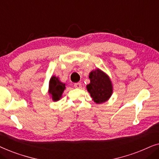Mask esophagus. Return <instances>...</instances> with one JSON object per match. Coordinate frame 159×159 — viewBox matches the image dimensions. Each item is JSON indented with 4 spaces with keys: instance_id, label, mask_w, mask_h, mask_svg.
I'll return each instance as SVG.
<instances>
[{
    "instance_id": "1",
    "label": "esophagus",
    "mask_w": 159,
    "mask_h": 159,
    "mask_svg": "<svg viewBox=\"0 0 159 159\" xmlns=\"http://www.w3.org/2000/svg\"><path fill=\"white\" fill-rule=\"evenodd\" d=\"M74 87L76 88H82V84L80 83V82H77V83H75V84H74Z\"/></svg>"
}]
</instances>
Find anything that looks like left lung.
<instances>
[{
    "mask_svg": "<svg viewBox=\"0 0 159 159\" xmlns=\"http://www.w3.org/2000/svg\"><path fill=\"white\" fill-rule=\"evenodd\" d=\"M89 78L90 83L87 89L96 103H101L107 101L112 94V84L109 78L105 73L100 70L91 71Z\"/></svg>",
    "mask_w": 159,
    "mask_h": 159,
    "instance_id": "8db88e82",
    "label": "left lung"
}]
</instances>
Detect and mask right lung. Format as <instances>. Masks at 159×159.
Masks as SVG:
<instances>
[{"instance_id": "obj_1", "label": "right lung", "mask_w": 159, "mask_h": 159, "mask_svg": "<svg viewBox=\"0 0 159 159\" xmlns=\"http://www.w3.org/2000/svg\"><path fill=\"white\" fill-rule=\"evenodd\" d=\"M65 89V84L59 81L56 77H52L49 83V93L52 95L53 101H58L61 98Z\"/></svg>"}]
</instances>
